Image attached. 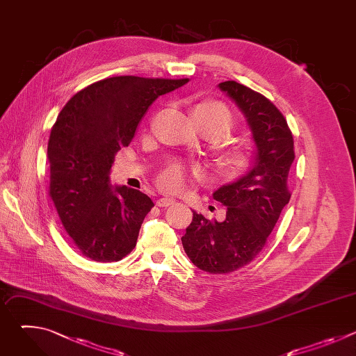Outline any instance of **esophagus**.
Listing matches in <instances>:
<instances>
[{
    "instance_id": "obj_1",
    "label": "esophagus",
    "mask_w": 356,
    "mask_h": 356,
    "mask_svg": "<svg viewBox=\"0 0 356 356\" xmlns=\"http://www.w3.org/2000/svg\"><path fill=\"white\" fill-rule=\"evenodd\" d=\"M173 202H175L173 198L162 197V198H158V200H156V206H158V207H168V206L173 204Z\"/></svg>"
}]
</instances>
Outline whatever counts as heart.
I'll use <instances>...</instances> for the list:
<instances>
[{
    "label": "heart",
    "instance_id": "1",
    "mask_svg": "<svg viewBox=\"0 0 356 356\" xmlns=\"http://www.w3.org/2000/svg\"><path fill=\"white\" fill-rule=\"evenodd\" d=\"M194 115L200 127H210L217 129L220 138H225L235 125V117L232 111L221 101L210 99L200 103L194 108ZM257 147L252 142H239L225 146L218 156V166L222 175L228 177H238L243 175L255 162ZM201 177L198 168H187L184 163H170L158 177V184L168 193L180 191L188 176Z\"/></svg>",
    "mask_w": 356,
    "mask_h": 356
}]
</instances>
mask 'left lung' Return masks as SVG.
Wrapping results in <instances>:
<instances>
[{"instance_id":"8db88e82","label":"left lung","mask_w":356,"mask_h":356,"mask_svg":"<svg viewBox=\"0 0 356 356\" xmlns=\"http://www.w3.org/2000/svg\"><path fill=\"white\" fill-rule=\"evenodd\" d=\"M218 87L243 113L257 158L243 177L214 191V200L227 207L225 220L210 221L193 211V221L181 236L190 261L214 275L241 269L259 255L290 201L287 177L294 161L291 131L270 99L234 80Z\"/></svg>"}]
</instances>
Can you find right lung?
<instances>
[{
  "label": "right lung",
  "instance_id": "add662e5",
  "mask_svg": "<svg viewBox=\"0 0 356 356\" xmlns=\"http://www.w3.org/2000/svg\"><path fill=\"white\" fill-rule=\"evenodd\" d=\"M187 81L104 79L76 92L58 115L47 143L49 195L83 257L118 262L135 248L140 225L155 204L139 190L111 188L110 170L149 106Z\"/></svg>",
  "mask_w": 356,
  "mask_h": 356
}]
</instances>
